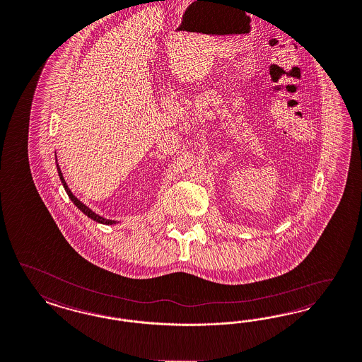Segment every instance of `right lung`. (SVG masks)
Returning a JSON list of instances; mask_svg holds the SVG:
<instances>
[{
	"label": "right lung",
	"mask_w": 362,
	"mask_h": 362,
	"mask_svg": "<svg viewBox=\"0 0 362 362\" xmlns=\"http://www.w3.org/2000/svg\"><path fill=\"white\" fill-rule=\"evenodd\" d=\"M57 171H59V176H60V179H62V183H63L64 188H65V191H66V194H68V197L71 198V200L75 203L76 206L81 210V211L84 212L86 215H87L88 218H90V219H93L95 222H99V223H103V225H113L115 223V221H110V219H104V218H101L100 215L98 214H95V212L92 211L89 207H87L84 203H81L80 200L76 198L75 195L71 192V189L69 187L66 186V183H65V180H64L63 174H62V170H60V167H59V164H57Z\"/></svg>",
	"instance_id": "obj_1"
}]
</instances>
